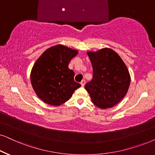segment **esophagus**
<instances>
[{"instance_id": "1", "label": "esophagus", "mask_w": 155, "mask_h": 155, "mask_svg": "<svg viewBox=\"0 0 155 155\" xmlns=\"http://www.w3.org/2000/svg\"><path fill=\"white\" fill-rule=\"evenodd\" d=\"M80 84H81L82 87H84V86H85V80H82V81H81V82H80Z\"/></svg>"}]
</instances>
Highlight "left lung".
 Instances as JSON below:
<instances>
[{
  "label": "left lung",
  "mask_w": 155,
  "mask_h": 155,
  "mask_svg": "<svg viewBox=\"0 0 155 155\" xmlns=\"http://www.w3.org/2000/svg\"><path fill=\"white\" fill-rule=\"evenodd\" d=\"M93 77L85 86L94 104L101 109L112 107L126 95L130 84L127 68L120 55L110 48L87 52Z\"/></svg>",
  "instance_id": "left-lung-1"
}]
</instances>
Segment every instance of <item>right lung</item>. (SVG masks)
<instances>
[{"mask_svg":"<svg viewBox=\"0 0 155 155\" xmlns=\"http://www.w3.org/2000/svg\"><path fill=\"white\" fill-rule=\"evenodd\" d=\"M78 51L63 45L48 48L36 60L31 73V85L45 103L58 106L71 97L81 85L75 82L70 61Z\"/></svg>","mask_w":155,"mask_h":155,"instance_id":"add662e5","label":"right lung"}]
</instances>
